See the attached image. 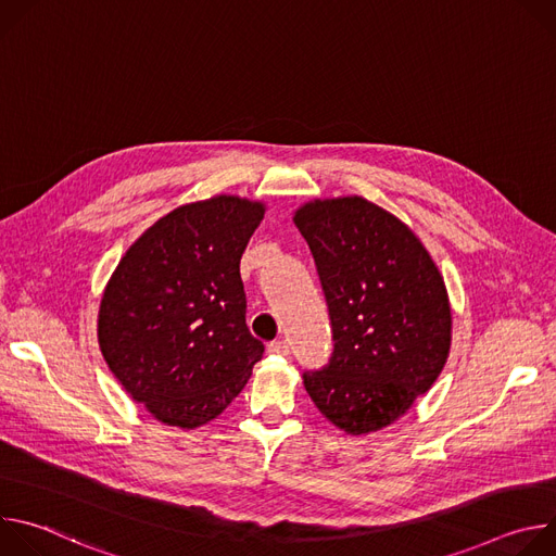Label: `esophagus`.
Instances as JSON below:
<instances>
[{
	"label": "esophagus",
	"mask_w": 556,
	"mask_h": 556,
	"mask_svg": "<svg viewBox=\"0 0 556 556\" xmlns=\"http://www.w3.org/2000/svg\"><path fill=\"white\" fill-rule=\"evenodd\" d=\"M268 352H270V354H277V356H288V354H290V345H288V341L279 339V341H273V343L268 345Z\"/></svg>",
	"instance_id": "esophagus-1"
}]
</instances>
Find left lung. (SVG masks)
<instances>
[{
    "mask_svg": "<svg viewBox=\"0 0 556 556\" xmlns=\"http://www.w3.org/2000/svg\"><path fill=\"white\" fill-rule=\"evenodd\" d=\"M294 224L328 303L334 350L303 384L339 429L361 435L403 416L451 348L444 281L418 237L363 198L314 200Z\"/></svg>",
    "mask_w": 556,
    "mask_h": 556,
    "instance_id": "left-lung-1",
    "label": "left lung"
}]
</instances>
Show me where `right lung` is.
Returning a JSON list of instances; mask_svg holds the SVG:
<instances>
[{
    "label": "right lung",
    "instance_id": "add662e5",
    "mask_svg": "<svg viewBox=\"0 0 556 556\" xmlns=\"http://www.w3.org/2000/svg\"><path fill=\"white\" fill-rule=\"evenodd\" d=\"M262 217L264 204L232 195L180 206L138 237L105 288L103 358L165 425L195 429L219 416L264 354L240 277Z\"/></svg>",
    "mask_w": 556,
    "mask_h": 556
}]
</instances>
